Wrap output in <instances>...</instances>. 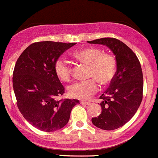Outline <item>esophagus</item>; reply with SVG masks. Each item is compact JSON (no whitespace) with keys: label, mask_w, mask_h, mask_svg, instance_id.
<instances>
[{"label":"esophagus","mask_w":158,"mask_h":158,"mask_svg":"<svg viewBox=\"0 0 158 158\" xmlns=\"http://www.w3.org/2000/svg\"><path fill=\"white\" fill-rule=\"evenodd\" d=\"M81 104L83 105H90V104H91V103L87 102V101H81Z\"/></svg>","instance_id":"34e87169"}]
</instances>
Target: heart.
Here are the masks:
<instances>
[{"mask_svg": "<svg viewBox=\"0 0 158 158\" xmlns=\"http://www.w3.org/2000/svg\"><path fill=\"white\" fill-rule=\"evenodd\" d=\"M77 60L88 65L85 81H79L68 87L71 98L87 100L99 88L98 83L107 86L113 81L117 72V60L111 54L104 53L101 48L88 47L77 50L73 53ZM54 72L59 80L68 81L71 76V68L64 57H60L54 64Z\"/></svg>", "mask_w": 158, "mask_h": 158, "instance_id": "heart-1", "label": "heart"}]
</instances>
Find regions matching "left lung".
Returning a JSON list of instances; mask_svg holds the SVG:
<instances>
[{"label":"left lung","instance_id":"8db88e82","mask_svg":"<svg viewBox=\"0 0 158 158\" xmlns=\"http://www.w3.org/2000/svg\"><path fill=\"white\" fill-rule=\"evenodd\" d=\"M87 42L105 45L116 58V75L100 97L101 114L91 119L98 128L115 130L128 122L140 107L143 86L141 66L132 50L118 39L104 37Z\"/></svg>","mask_w":158,"mask_h":158}]
</instances>
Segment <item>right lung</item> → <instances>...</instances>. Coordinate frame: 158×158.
Instances as JSON below:
<instances>
[{"label":"right lung","mask_w":158,"mask_h":158,"mask_svg":"<svg viewBox=\"0 0 158 158\" xmlns=\"http://www.w3.org/2000/svg\"><path fill=\"white\" fill-rule=\"evenodd\" d=\"M76 44L41 41L32 44L18 57L13 73L17 105L27 121L40 131L52 132L64 127L77 99L58 100L64 87L54 72L60 56Z\"/></svg>","instance_id":"right-lung-1"}]
</instances>
